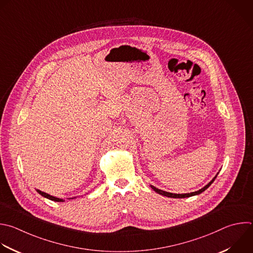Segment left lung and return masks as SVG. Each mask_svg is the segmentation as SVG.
Instances as JSON below:
<instances>
[{"label":"left lung","mask_w":253,"mask_h":253,"mask_svg":"<svg viewBox=\"0 0 253 253\" xmlns=\"http://www.w3.org/2000/svg\"><path fill=\"white\" fill-rule=\"evenodd\" d=\"M218 175V173L215 175V177L207 185V186H205L203 189H201V190H199V191H197V192H193V193H190V194H173V193H169V192H165V191H162V190H159L158 188H156V187H154V186H152L151 185V188L156 192V193H158V194H160V195H162V196H165V197H168V198H175V199H183V198H189V197H193V196H196V195H200V194H202L203 192H205L212 183H213V181L215 180V178H216V176Z\"/></svg>","instance_id":"obj_1"}]
</instances>
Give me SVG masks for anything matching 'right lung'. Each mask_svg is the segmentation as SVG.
Wrapping results in <instances>:
<instances>
[{
    "instance_id": "add662e5",
    "label": "right lung",
    "mask_w": 253,
    "mask_h": 253,
    "mask_svg": "<svg viewBox=\"0 0 253 253\" xmlns=\"http://www.w3.org/2000/svg\"><path fill=\"white\" fill-rule=\"evenodd\" d=\"M37 192H38L40 195H42V197H44V198H46V199H48V200H50V201H54V202H64L62 199L55 198V197L50 196V195H48V194H46V193H44V192H42V191H40V190H37Z\"/></svg>"
}]
</instances>
